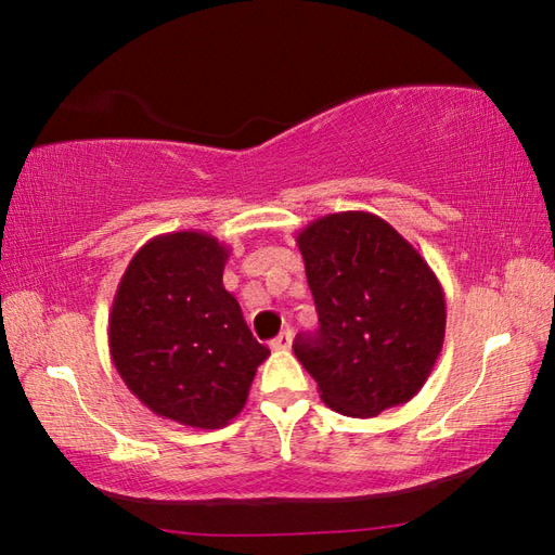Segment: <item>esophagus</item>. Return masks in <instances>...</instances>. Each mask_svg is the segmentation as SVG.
Wrapping results in <instances>:
<instances>
[{
	"label": "esophagus",
	"instance_id": "34e87169",
	"mask_svg": "<svg viewBox=\"0 0 555 555\" xmlns=\"http://www.w3.org/2000/svg\"><path fill=\"white\" fill-rule=\"evenodd\" d=\"M291 344H293V332H291V328H284V332H281L274 340H271L269 348L271 350H288Z\"/></svg>",
	"mask_w": 555,
	"mask_h": 555
}]
</instances>
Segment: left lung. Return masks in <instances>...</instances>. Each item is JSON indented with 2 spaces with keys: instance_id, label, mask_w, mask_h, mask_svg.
Here are the masks:
<instances>
[{
  "instance_id": "obj_1",
  "label": "left lung",
  "mask_w": 555,
  "mask_h": 555,
  "mask_svg": "<svg viewBox=\"0 0 555 555\" xmlns=\"http://www.w3.org/2000/svg\"><path fill=\"white\" fill-rule=\"evenodd\" d=\"M320 314L293 352L324 403L346 417H376L417 396L443 348L439 279L391 223L336 211L296 238Z\"/></svg>"
}]
</instances>
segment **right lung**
<instances>
[{
    "label": "right lung",
    "mask_w": 555,
    "mask_h": 555,
    "mask_svg": "<svg viewBox=\"0 0 555 555\" xmlns=\"http://www.w3.org/2000/svg\"><path fill=\"white\" fill-rule=\"evenodd\" d=\"M227 259L205 231L155 235L128 262L109 312L112 362L128 391L195 429L227 427L269 358L223 288Z\"/></svg>",
    "instance_id": "right-lung-1"
}]
</instances>
